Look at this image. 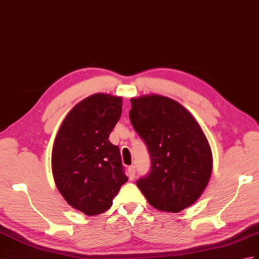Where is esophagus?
<instances>
[{
	"instance_id": "esophagus-1",
	"label": "esophagus",
	"mask_w": 259,
	"mask_h": 259,
	"mask_svg": "<svg viewBox=\"0 0 259 259\" xmlns=\"http://www.w3.org/2000/svg\"><path fill=\"white\" fill-rule=\"evenodd\" d=\"M128 177H129L130 181H132V180L135 179V177H136V166L135 165H131L128 167Z\"/></svg>"
}]
</instances>
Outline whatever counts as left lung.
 Here are the masks:
<instances>
[{
  "mask_svg": "<svg viewBox=\"0 0 259 259\" xmlns=\"http://www.w3.org/2000/svg\"><path fill=\"white\" fill-rule=\"evenodd\" d=\"M129 118L151 160L149 173L137 180L150 205L172 213L192 205L206 188L213 167L200 124L182 105L159 95L132 98Z\"/></svg>",
  "mask_w": 259,
  "mask_h": 259,
  "instance_id": "8db88e82",
  "label": "left lung"
}]
</instances>
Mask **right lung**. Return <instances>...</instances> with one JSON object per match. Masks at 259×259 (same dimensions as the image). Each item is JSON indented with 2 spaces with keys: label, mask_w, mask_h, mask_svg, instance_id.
<instances>
[{
  "label": "right lung",
  "mask_w": 259,
  "mask_h": 259,
  "mask_svg": "<svg viewBox=\"0 0 259 259\" xmlns=\"http://www.w3.org/2000/svg\"><path fill=\"white\" fill-rule=\"evenodd\" d=\"M121 111L120 97L90 96L69 111L54 142L57 189L70 206L89 216L106 212L128 181L120 150L108 140Z\"/></svg>",
  "instance_id": "obj_1"
}]
</instances>
